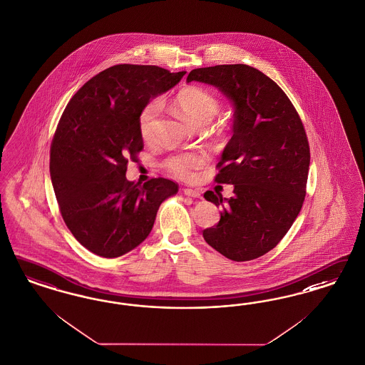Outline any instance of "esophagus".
<instances>
[{"instance_id":"obj_1","label":"esophagus","mask_w":365,"mask_h":365,"mask_svg":"<svg viewBox=\"0 0 365 365\" xmlns=\"http://www.w3.org/2000/svg\"><path fill=\"white\" fill-rule=\"evenodd\" d=\"M183 192H185V195H187V197H192V198H202V194L200 190L186 187V189H183Z\"/></svg>"}]
</instances>
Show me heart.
Here are the masks:
<instances>
[{"mask_svg":"<svg viewBox=\"0 0 365 365\" xmlns=\"http://www.w3.org/2000/svg\"><path fill=\"white\" fill-rule=\"evenodd\" d=\"M176 105L189 117L195 125L201 123H210L220 110V103L209 91L200 88H186L179 91ZM163 109V102L159 98L150 101L138 114V129L144 140H152L159 129V117ZM207 160L205 152H182L170 156L164 165L173 174L180 178H189L194 170L201 167Z\"/></svg>","mask_w":365,"mask_h":365,"instance_id":"1","label":"heart"}]
</instances>
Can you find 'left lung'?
I'll use <instances>...</instances> for the list:
<instances>
[{
	"mask_svg": "<svg viewBox=\"0 0 365 365\" xmlns=\"http://www.w3.org/2000/svg\"><path fill=\"white\" fill-rule=\"evenodd\" d=\"M192 81L218 88L235 109L233 136L215 176L235 185V195L205 192L222 212L203 239L230 260L257 259L277 247L301 212L310 165L304 128L284 91L255 67L195 68L187 76Z\"/></svg>",
	"mask_w": 365,
	"mask_h": 365,
	"instance_id": "8db88e82",
	"label": "left lung"
}]
</instances>
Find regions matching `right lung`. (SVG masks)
<instances>
[{
    "label": "right lung",
    "instance_id": "obj_1",
    "mask_svg": "<svg viewBox=\"0 0 365 365\" xmlns=\"http://www.w3.org/2000/svg\"><path fill=\"white\" fill-rule=\"evenodd\" d=\"M186 71L117 64L93 76L67 103L51 144V182L64 222L86 250L118 257L151 233L175 182L126 179L128 162L143 150L138 114L174 88Z\"/></svg>",
    "mask_w": 365,
    "mask_h": 365
}]
</instances>
